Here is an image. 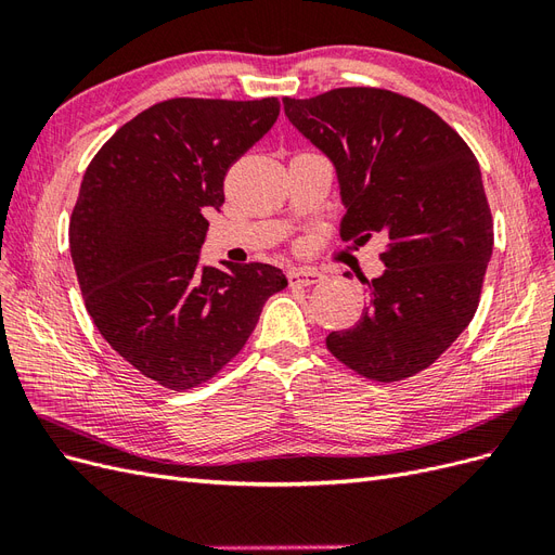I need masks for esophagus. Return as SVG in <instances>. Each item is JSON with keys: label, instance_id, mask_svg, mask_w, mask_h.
I'll return each mask as SVG.
<instances>
[{"label": "esophagus", "instance_id": "1", "mask_svg": "<svg viewBox=\"0 0 555 555\" xmlns=\"http://www.w3.org/2000/svg\"><path fill=\"white\" fill-rule=\"evenodd\" d=\"M324 275L317 271V268H294L289 271V282L300 284V287H310V284H317Z\"/></svg>", "mask_w": 555, "mask_h": 555}]
</instances>
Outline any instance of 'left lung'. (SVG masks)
<instances>
[{"label": "left lung", "instance_id": "obj_1", "mask_svg": "<svg viewBox=\"0 0 555 555\" xmlns=\"http://www.w3.org/2000/svg\"><path fill=\"white\" fill-rule=\"evenodd\" d=\"M282 104L338 176L343 241H386L384 273L363 282V317L328 333L326 347L367 379L412 377L473 322L491 261L493 220L473 150L438 113L389 90Z\"/></svg>", "mask_w": 555, "mask_h": 555}]
</instances>
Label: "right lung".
I'll return each mask as SVG.
<instances>
[{
  "mask_svg": "<svg viewBox=\"0 0 555 555\" xmlns=\"http://www.w3.org/2000/svg\"><path fill=\"white\" fill-rule=\"evenodd\" d=\"M278 115L275 96L169 99L117 129L82 176L69 247L86 308L117 354L166 389L220 373L287 287L271 263L198 261L229 166Z\"/></svg>",
  "mask_w": 555,
  "mask_h": 555,
  "instance_id": "obj_1",
  "label": "right lung"
}]
</instances>
